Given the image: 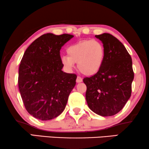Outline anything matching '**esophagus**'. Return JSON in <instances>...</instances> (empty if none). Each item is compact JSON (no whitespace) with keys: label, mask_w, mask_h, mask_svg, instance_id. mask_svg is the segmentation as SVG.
<instances>
[{"label":"esophagus","mask_w":149,"mask_h":149,"mask_svg":"<svg viewBox=\"0 0 149 149\" xmlns=\"http://www.w3.org/2000/svg\"><path fill=\"white\" fill-rule=\"evenodd\" d=\"M82 82V79L80 78V76H78L76 78V82L77 83H80V82Z\"/></svg>","instance_id":"obj_1"}]
</instances>
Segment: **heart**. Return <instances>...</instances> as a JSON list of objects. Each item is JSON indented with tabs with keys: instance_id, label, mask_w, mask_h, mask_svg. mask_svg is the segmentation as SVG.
I'll return each mask as SVG.
<instances>
[{
	"instance_id": "1",
	"label": "heart",
	"mask_w": 149,
	"mask_h": 149,
	"mask_svg": "<svg viewBox=\"0 0 149 149\" xmlns=\"http://www.w3.org/2000/svg\"><path fill=\"white\" fill-rule=\"evenodd\" d=\"M67 56L61 58V63L68 71H71L75 63L86 76H93L100 70L105 59L104 45L95 40H84L71 45L67 49Z\"/></svg>"
}]
</instances>
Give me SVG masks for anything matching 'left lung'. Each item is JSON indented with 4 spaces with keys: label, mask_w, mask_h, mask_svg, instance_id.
I'll return each mask as SVG.
<instances>
[{
    "label": "left lung",
    "mask_w": 149,
    "mask_h": 149,
    "mask_svg": "<svg viewBox=\"0 0 149 149\" xmlns=\"http://www.w3.org/2000/svg\"><path fill=\"white\" fill-rule=\"evenodd\" d=\"M95 37L104 45L105 59L98 72L83 79L86 86V100L95 113L111 116L120 111L131 97L134 78L132 59L113 36L104 33Z\"/></svg>",
    "instance_id": "1"
}]
</instances>
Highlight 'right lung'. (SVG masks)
<instances>
[{
  "instance_id": "obj_1",
  "label": "right lung",
  "mask_w": 149,
  "mask_h": 149,
  "mask_svg": "<svg viewBox=\"0 0 149 149\" xmlns=\"http://www.w3.org/2000/svg\"><path fill=\"white\" fill-rule=\"evenodd\" d=\"M73 37L48 33L28 47L20 61L18 88L26 110L41 120L61 115L76 85V75L62 71L60 51Z\"/></svg>"
}]
</instances>
